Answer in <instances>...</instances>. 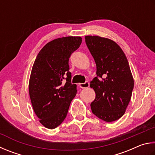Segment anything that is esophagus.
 I'll return each instance as SVG.
<instances>
[{
  "label": "esophagus",
  "mask_w": 155,
  "mask_h": 155,
  "mask_svg": "<svg viewBox=\"0 0 155 155\" xmlns=\"http://www.w3.org/2000/svg\"><path fill=\"white\" fill-rule=\"evenodd\" d=\"M80 87L82 88H88L89 87V86H90V84H89V82H86L85 83H80Z\"/></svg>",
  "instance_id": "34e87169"
}]
</instances>
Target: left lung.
I'll use <instances>...</instances> for the list:
<instances>
[{
  "label": "left lung",
  "mask_w": 155,
  "mask_h": 155,
  "mask_svg": "<svg viewBox=\"0 0 155 155\" xmlns=\"http://www.w3.org/2000/svg\"><path fill=\"white\" fill-rule=\"evenodd\" d=\"M85 41L97 66V77L90 85L96 94L92 112L105 122L117 120L125 112L134 86L128 61L120 46L110 39L88 35Z\"/></svg>",
  "instance_id": "1"
}]
</instances>
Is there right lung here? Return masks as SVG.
<instances>
[{"instance_id":"right-lung-1","label":"right lung","mask_w":155,"mask_h":155,"mask_svg":"<svg viewBox=\"0 0 155 155\" xmlns=\"http://www.w3.org/2000/svg\"><path fill=\"white\" fill-rule=\"evenodd\" d=\"M82 41V37L72 36L51 41L40 50L32 66L30 98L40 123L48 129L56 128L63 122L77 93V86L71 83L69 60Z\"/></svg>"}]
</instances>
